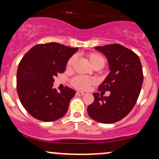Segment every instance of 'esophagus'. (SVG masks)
<instances>
[{"label": "esophagus", "instance_id": "34e87169", "mask_svg": "<svg viewBox=\"0 0 159 159\" xmlns=\"http://www.w3.org/2000/svg\"><path fill=\"white\" fill-rule=\"evenodd\" d=\"M76 95H79V96H82V95H84V93H83V92L78 91V92H76Z\"/></svg>", "mask_w": 159, "mask_h": 159}]
</instances>
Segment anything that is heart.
I'll list each match as a JSON object with an SVG mask.
<instances>
[{
  "mask_svg": "<svg viewBox=\"0 0 159 159\" xmlns=\"http://www.w3.org/2000/svg\"><path fill=\"white\" fill-rule=\"evenodd\" d=\"M86 57L89 64H91V66L95 70H100L103 68L104 66L105 65V63H106L105 57L102 54H98V53H89V54H87ZM75 61H76L75 56H73L68 60L67 63H66V69H71ZM70 83L72 86L74 87L76 89L81 90V91H86L91 87V86L95 84V80L93 78L77 76H75L71 80Z\"/></svg>",
  "mask_w": 159,
  "mask_h": 159,
  "instance_id": "obj_1",
  "label": "heart"
}]
</instances>
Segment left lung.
<instances>
[{
  "label": "left lung",
  "mask_w": 159,
  "mask_h": 159,
  "mask_svg": "<svg viewBox=\"0 0 159 159\" xmlns=\"http://www.w3.org/2000/svg\"><path fill=\"white\" fill-rule=\"evenodd\" d=\"M95 49L107 57L111 72L93 93L94 102L87 107L93 120L102 124L120 120L130 112L138 99L143 82V67L139 56L119 44L98 46ZM111 92L109 97L102 95Z\"/></svg>",
  "instance_id": "8db88e82"
}]
</instances>
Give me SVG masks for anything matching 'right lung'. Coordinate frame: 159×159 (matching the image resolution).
<instances>
[{"label":"right lung","mask_w":159,"mask_h":159,"mask_svg":"<svg viewBox=\"0 0 159 159\" xmlns=\"http://www.w3.org/2000/svg\"><path fill=\"white\" fill-rule=\"evenodd\" d=\"M78 48L57 42L32 48L20 61L16 73V90L21 104L33 117L50 122L65 115L76 92L65 87L53 89L54 77L65 71L70 57Z\"/></svg>","instance_id":"1"}]
</instances>
